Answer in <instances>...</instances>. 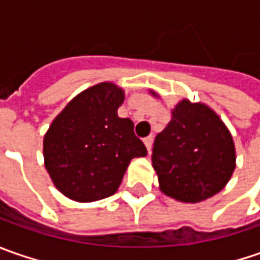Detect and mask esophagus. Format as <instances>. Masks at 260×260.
<instances>
[{"mask_svg":"<svg viewBox=\"0 0 260 260\" xmlns=\"http://www.w3.org/2000/svg\"><path fill=\"white\" fill-rule=\"evenodd\" d=\"M145 145L146 147H147V150L150 152V149H152V145H153V136L150 135V136H147V137H145Z\"/></svg>","mask_w":260,"mask_h":260,"instance_id":"34e87169","label":"esophagus"}]
</instances>
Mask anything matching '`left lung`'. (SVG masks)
I'll return each instance as SVG.
<instances>
[{
	"label": "left lung",
	"mask_w": 260,
	"mask_h": 260,
	"mask_svg": "<svg viewBox=\"0 0 260 260\" xmlns=\"http://www.w3.org/2000/svg\"><path fill=\"white\" fill-rule=\"evenodd\" d=\"M152 164L164 194L200 203L220 192L232 178L233 137L210 107L182 100L165 130L156 136Z\"/></svg>",
	"instance_id": "1"
}]
</instances>
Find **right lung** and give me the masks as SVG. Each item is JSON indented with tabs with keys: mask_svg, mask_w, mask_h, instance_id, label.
I'll list each match as a JSON object with an SVG mask.
<instances>
[{
	"mask_svg": "<svg viewBox=\"0 0 260 260\" xmlns=\"http://www.w3.org/2000/svg\"><path fill=\"white\" fill-rule=\"evenodd\" d=\"M124 91L101 82L78 94L50 124L45 166L68 198L91 203L115 194L133 157L147 155L130 118H120Z\"/></svg>",
	"mask_w": 260,
	"mask_h": 260,
	"instance_id": "right-lung-1",
	"label": "right lung"
}]
</instances>
